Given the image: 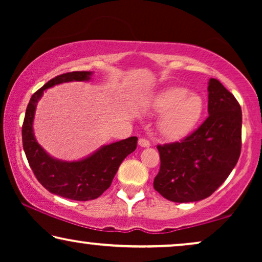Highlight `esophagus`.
I'll list each match as a JSON object with an SVG mask.
<instances>
[{"mask_svg":"<svg viewBox=\"0 0 262 262\" xmlns=\"http://www.w3.org/2000/svg\"><path fill=\"white\" fill-rule=\"evenodd\" d=\"M138 144H139V146H143V148H148V146H150V142L145 138H139Z\"/></svg>","mask_w":262,"mask_h":262,"instance_id":"34e87169","label":"esophagus"}]
</instances>
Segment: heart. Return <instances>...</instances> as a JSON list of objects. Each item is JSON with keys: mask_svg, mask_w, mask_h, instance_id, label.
<instances>
[{"mask_svg": "<svg viewBox=\"0 0 262 262\" xmlns=\"http://www.w3.org/2000/svg\"><path fill=\"white\" fill-rule=\"evenodd\" d=\"M154 113H163L159 130L164 137L175 139L187 135L198 123L204 101L198 94H189L186 88L171 87L160 92L148 103Z\"/></svg>", "mask_w": 262, "mask_h": 262, "instance_id": "b5f03b06", "label": "heart"}]
</instances>
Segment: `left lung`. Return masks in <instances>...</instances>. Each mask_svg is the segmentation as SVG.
Segmentation results:
<instances>
[{"label":"left lung","instance_id":"obj_1","mask_svg":"<svg viewBox=\"0 0 262 262\" xmlns=\"http://www.w3.org/2000/svg\"><path fill=\"white\" fill-rule=\"evenodd\" d=\"M207 92L206 120L181 142L157 145L161 167L154 188L170 202L210 196L227 180L241 154V106L216 78H210Z\"/></svg>","mask_w":262,"mask_h":262}]
</instances>
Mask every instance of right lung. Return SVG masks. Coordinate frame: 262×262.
<instances>
[{
  "mask_svg": "<svg viewBox=\"0 0 262 262\" xmlns=\"http://www.w3.org/2000/svg\"><path fill=\"white\" fill-rule=\"evenodd\" d=\"M92 74V71H73L50 80L32 95L23 125L24 150L37 180L53 194L80 202L96 199L110 187L120 163L137 148V137L103 145L83 160L68 162L53 159L38 144L33 120L37 103L45 89L64 82L89 81Z\"/></svg>",
  "mask_w": 262,
  "mask_h": 262,
  "instance_id": "add662e5",
  "label": "right lung"
}]
</instances>
